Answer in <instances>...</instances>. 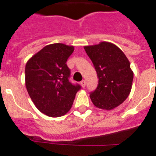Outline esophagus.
<instances>
[{
  "mask_svg": "<svg viewBox=\"0 0 156 156\" xmlns=\"http://www.w3.org/2000/svg\"><path fill=\"white\" fill-rule=\"evenodd\" d=\"M86 80H82L80 82V85H81V87H85V86H86Z\"/></svg>",
  "mask_w": 156,
  "mask_h": 156,
  "instance_id": "esophagus-1",
  "label": "esophagus"
}]
</instances>
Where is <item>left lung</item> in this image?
Here are the masks:
<instances>
[{"mask_svg":"<svg viewBox=\"0 0 156 156\" xmlns=\"http://www.w3.org/2000/svg\"><path fill=\"white\" fill-rule=\"evenodd\" d=\"M86 53L97 72L98 84L90 98L97 108L111 110L122 104L129 96L133 73L125 54L109 42L85 46Z\"/></svg>","mask_w":156,"mask_h":156,"instance_id":"1","label":"left lung"}]
</instances>
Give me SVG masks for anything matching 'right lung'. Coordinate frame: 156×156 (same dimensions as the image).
Instances as JSON below:
<instances>
[{
  "label": "right lung",
  "instance_id": "add662e5",
  "mask_svg": "<svg viewBox=\"0 0 156 156\" xmlns=\"http://www.w3.org/2000/svg\"><path fill=\"white\" fill-rule=\"evenodd\" d=\"M73 46L52 44L32 56L26 65L25 81L30 98L37 109L50 117L66 115L80 89L69 80L67 59Z\"/></svg>",
  "mask_w": 156,
  "mask_h": 156
}]
</instances>
